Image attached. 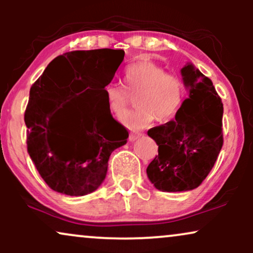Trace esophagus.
I'll return each instance as SVG.
<instances>
[{
  "instance_id": "obj_1",
  "label": "esophagus",
  "mask_w": 253,
  "mask_h": 253,
  "mask_svg": "<svg viewBox=\"0 0 253 253\" xmlns=\"http://www.w3.org/2000/svg\"><path fill=\"white\" fill-rule=\"evenodd\" d=\"M141 136V133H138V132H132L129 134V140L130 141H135L136 139H139Z\"/></svg>"
}]
</instances>
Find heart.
I'll return each mask as SVG.
<instances>
[{
	"label": "heart",
	"instance_id": "1",
	"mask_svg": "<svg viewBox=\"0 0 253 253\" xmlns=\"http://www.w3.org/2000/svg\"><path fill=\"white\" fill-rule=\"evenodd\" d=\"M125 83L130 94H136V108L121 117L127 128L139 130L157 119L159 123L172 120L181 110L187 96V89L178 75L170 74L163 66L152 62H139L127 66ZM107 106L110 113L120 115L126 109L129 94L118 83H109L104 88Z\"/></svg>",
	"mask_w": 253,
	"mask_h": 253
}]
</instances>
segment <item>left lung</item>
<instances>
[{
  "label": "left lung",
  "mask_w": 253,
  "mask_h": 253,
  "mask_svg": "<svg viewBox=\"0 0 253 253\" xmlns=\"http://www.w3.org/2000/svg\"><path fill=\"white\" fill-rule=\"evenodd\" d=\"M181 74L189 96L175 120L147 132L158 145V156L147 167V176L157 189L170 193L199 187L223 144V106L211 81L193 64H187Z\"/></svg>",
  "instance_id": "8db88e82"
}]
</instances>
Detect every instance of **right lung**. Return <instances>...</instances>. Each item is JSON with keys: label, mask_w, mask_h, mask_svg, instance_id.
<instances>
[{"label": "right lung", "mask_w": 253, "mask_h": 253, "mask_svg": "<svg viewBox=\"0 0 253 253\" xmlns=\"http://www.w3.org/2000/svg\"><path fill=\"white\" fill-rule=\"evenodd\" d=\"M124 57L123 50L112 48L66 52L32 85L25 112L27 151L52 190L70 196L95 191L112 152L127 143L128 132L112 117L104 95ZM51 132L63 136V148L50 146Z\"/></svg>", "instance_id": "right-lung-1"}]
</instances>
